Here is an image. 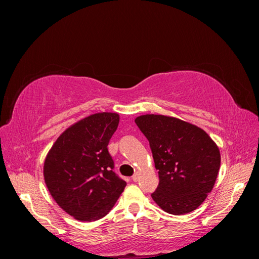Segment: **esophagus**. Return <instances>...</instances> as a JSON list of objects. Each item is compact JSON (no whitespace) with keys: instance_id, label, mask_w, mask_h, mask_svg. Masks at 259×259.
Segmentation results:
<instances>
[{"instance_id":"obj_1","label":"esophagus","mask_w":259,"mask_h":259,"mask_svg":"<svg viewBox=\"0 0 259 259\" xmlns=\"http://www.w3.org/2000/svg\"><path fill=\"white\" fill-rule=\"evenodd\" d=\"M132 179H133V182H138V179H139V173L138 171H136V173L132 176Z\"/></svg>"}]
</instances>
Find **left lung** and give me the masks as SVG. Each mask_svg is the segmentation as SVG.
<instances>
[{
    "label": "left lung",
    "instance_id": "1",
    "mask_svg": "<svg viewBox=\"0 0 259 259\" xmlns=\"http://www.w3.org/2000/svg\"><path fill=\"white\" fill-rule=\"evenodd\" d=\"M135 123L150 145L159 185L151 194L163 210L184 215L213 189L221 167L217 145L202 128L176 117L145 114Z\"/></svg>",
    "mask_w": 259,
    "mask_h": 259
}]
</instances>
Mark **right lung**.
<instances>
[{
  "label": "right lung",
  "mask_w": 259,
  "mask_h": 259,
  "mask_svg": "<svg viewBox=\"0 0 259 259\" xmlns=\"http://www.w3.org/2000/svg\"><path fill=\"white\" fill-rule=\"evenodd\" d=\"M117 113L92 114L67 128L44 162V179L57 204L81 222L111 210L126 183L114 171L108 144L119 125Z\"/></svg>",
  "instance_id": "1"
}]
</instances>
